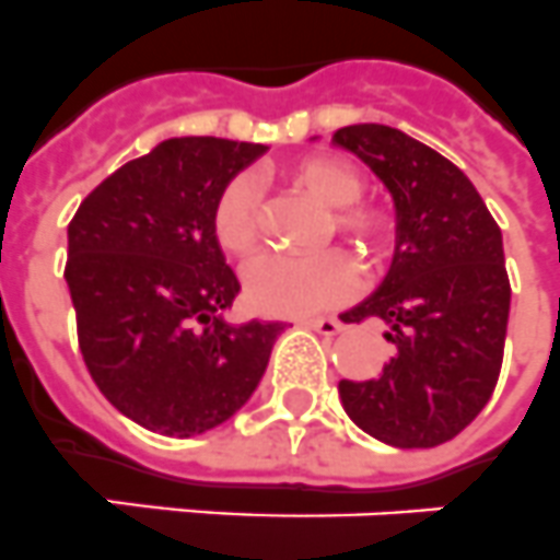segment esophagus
I'll return each instance as SVG.
<instances>
[{"mask_svg": "<svg viewBox=\"0 0 560 560\" xmlns=\"http://www.w3.org/2000/svg\"><path fill=\"white\" fill-rule=\"evenodd\" d=\"M302 324H307L310 330L322 332V336H338V332L345 330V324L338 322V318H304Z\"/></svg>", "mask_w": 560, "mask_h": 560, "instance_id": "34e87169", "label": "esophagus"}]
</instances>
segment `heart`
<instances>
[{
  "mask_svg": "<svg viewBox=\"0 0 560 560\" xmlns=\"http://www.w3.org/2000/svg\"><path fill=\"white\" fill-rule=\"evenodd\" d=\"M290 185L330 208V228L359 244L373 261L387 256L398 238V219L387 205L361 199L364 176L338 156H304L284 171ZM213 236L228 256L250 261L265 242L261 192L256 178L238 173L213 201ZM361 265L345 247L313 256H267L247 272V295L272 316H307L355 299Z\"/></svg>",
  "mask_w": 560,
  "mask_h": 560,
  "instance_id": "obj_1",
  "label": "heart"
}]
</instances>
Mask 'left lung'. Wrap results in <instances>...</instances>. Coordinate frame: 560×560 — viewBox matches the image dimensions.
I'll use <instances>...</instances> for the list:
<instances>
[{"instance_id": "left-lung-1", "label": "left lung", "mask_w": 560, "mask_h": 560, "mask_svg": "<svg viewBox=\"0 0 560 560\" xmlns=\"http://www.w3.org/2000/svg\"><path fill=\"white\" fill-rule=\"evenodd\" d=\"M332 142L373 167L398 213L387 281L341 316L382 318L393 355L370 382L341 378V404L384 444L439 447L483 410L501 373L510 318L501 228L450 159L401 130L350 125Z\"/></svg>"}]
</instances>
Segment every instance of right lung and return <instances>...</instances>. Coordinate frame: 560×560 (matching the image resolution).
I'll use <instances>...</instances> for the list:
<instances>
[{"label":"right lung","mask_w":560,"mask_h":560,"mask_svg":"<svg viewBox=\"0 0 560 560\" xmlns=\"http://www.w3.org/2000/svg\"><path fill=\"white\" fill-rule=\"evenodd\" d=\"M265 144L167 139L93 187L68 224V279L84 368L144 430L187 439L228 421L270 361L276 322L228 324L233 267L213 201Z\"/></svg>","instance_id":"add662e5"}]
</instances>
